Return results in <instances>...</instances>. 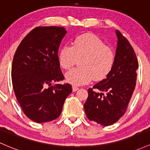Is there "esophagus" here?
<instances>
[{
  "mask_svg": "<svg viewBox=\"0 0 150 150\" xmlns=\"http://www.w3.org/2000/svg\"><path fill=\"white\" fill-rule=\"evenodd\" d=\"M79 88L75 85H72V91L73 92H76L77 90H78Z\"/></svg>",
  "mask_w": 150,
  "mask_h": 150,
  "instance_id": "1",
  "label": "esophagus"
}]
</instances>
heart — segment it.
Wrapping results in <instances>:
<instances>
[{"instance_id": "b5f03b06", "label": "heart", "mask_w": 150, "mask_h": 150, "mask_svg": "<svg viewBox=\"0 0 150 150\" xmlns=\"http://www.w3.org/2000/svg\"><path fill=\"white\" fill-rule=\"evenodd\" d=\"M77 59L79 68L65 74L68 83L81 85L90 83L93 79L105 78L112 68L115 60L113 50L98 37L91 33H85L75 38L72 46L64 45L58 52V61L64 70H69L75 65Z\"/></svg>"}]
</instances>
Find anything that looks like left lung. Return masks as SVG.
Here are the masks:
<instances>
[{"mask_svg": "<svg viewBox=\"0 0 150 150\" xmlns=\"http://www.w3.org/2000/svg\"><path fill=\"white\" fill-rule=\"evenodd\" d=\"M117 42L114 64L106 78L88 89L84 104L90 120L109 126L125 112L136 85L138 61L134 49L120 32L115 30Z\"/></svg>", "mask_w": 150, "mask_h": 150, "instance_id": "8db88e82", "label": "left lung"}]
</instances>
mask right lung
Instances as JSON below:
<instances>
[{"instance_id": "obj_1", "label": "right lung", "mask_w": 150, "mask_h": 150, "mask_svg": "<svg viewBox=\"0 0 150 150\" xmlns=\"http://www.w3.org/2000/svg\"><path fill=\"white\" fill-rule=\"evenodd\" d=\"M67 31L57 26L37 27L21 41L13 60L11 77L25 115L38 123L55 120L72 93L70 84L51 85L64 79L58 49Z\"/></svg>"}]
</instances>
